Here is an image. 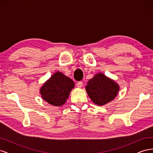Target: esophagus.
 Segmentation results:
<instances>
[{
    "instance_id": "esophagus-1",
    "label": "esophagus",
    "mask_w": 153,
    "mask_h": 153,
    "mask_svg": "<svg viewBox=\"0 0 153 153\" xmlns=\"http://www.w3.org/2000/svg\"><path fill=\"white\" fill-rule=\"evenodd\" d=\"M76 85H77V87H78V88H81V87H83V82H81V81L78 82Z\"/></svg>"
}]
</instances>
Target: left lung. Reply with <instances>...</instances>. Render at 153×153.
I'll return each mask as SVG.
<instances>
[{
	"label": "left lung",
	"instance_id": "left-lung-1",
	"mask_svg": "<svg viewBox=\"0 0 153 153\" xmlns=\"http://www.w3.org/2000/svg\"><path fill=\"white\" fill-rule=\"evenodd\" d=\"M85 89L89 98L95 104L102 106L116 97L119 85L102 73H99L87 82Z\"/></svg>",
	"mask_w": 153,
	"mask_h": 153
}]
</instances>
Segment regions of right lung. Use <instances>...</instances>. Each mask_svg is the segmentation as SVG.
Masks as SVG:
<instances>
[{
    "mask_svg": "<svg viewBox=\"0 0 153 153\" xmlns=\"http://www.w3.org/2000/svg\"><path fill=\"white\" fill-rule=\"evenodd\" d=\"M75 83L60 71L55 73L40 89L43 99L49 104L60 106L66 102Z\"/></svg>",
    "mask_w": 153,
    "mask_h": 153,
    "instance_id": "add662e5",
    "label": "right lung"
}]
</instances>
